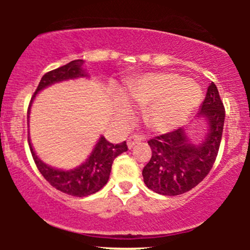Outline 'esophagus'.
Returning <instances> with one entry per match:
<instances>
[{
	"label": "esophagus",
	"mask_w": 250,
	"mask_h": 250,
	"mask_svg": "<svg viewBox=\"0 0 250 250\" xmlns=\"http://www.w3.org/2000/svg\"><path fill=\"white\" fill-rule=\"evenodd\" d=\"M141 141V138L138 137V135H132V137L128 138L127 140V145H128V148H132L134 147L135 145H138Z\"/></svg>",
	"instance_id": "obj_1"
}]
</instances>
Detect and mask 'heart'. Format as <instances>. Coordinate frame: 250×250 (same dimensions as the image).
<instances>
[{"label": "heart", "mask_w": 250, "mask_h": 250, "mask_svg": "<svg viewBox=\"0 0 250 250\" xmlns=\"http://www.w3.org/2000/svg\"><path fill=\"white\" fill-rule=\"evenodd\" d=\"M125 97L116 95V109L129 115L128 102L144 109V120L148 127L167 133L183 125L200 105L201 89L195 82L172 72H151L125 87Z\"/></svg>", "instance_id": "b5f03b06"}]
</instances>
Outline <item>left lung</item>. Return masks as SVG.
<instances>
[{
    "instance_id": "1",
    "label": "left lung",
    "mask_w": 250,
    "mask_h": 250,
    "mask_svg": "<svg viewBox=\"0 0 250 250\" xmlns=\"http://www.w3.org/2000/svg\"><path fill=\"white\" fill-rule=\"evenodd\" d=\"M197 118L206 122V133L201 141L193 143L186 128L148 140L152 156L144 167L143 176L150 190L163 196L181 195L197 186L210 172L225 121V109L214 82L207 89Z\"/></svg>"
}]
</instances>
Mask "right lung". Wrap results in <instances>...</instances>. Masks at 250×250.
I'll list each match as a JSON object with an SVG mask.
<instances>
[{"label":"right lung","mask_w":250,"mask_h":250,"mask_svg":"<svg viewBox=\"0 0 250 250\" xmlns=\"http://www.w3.org/2000/svg\"><path fill=\"white\" fill-rule=\"evenodd\" d=\"M83 60L77 59L72 60L69 64L60 66L58 69L52 70L47 72L41 78L35 92L34 97L31 98V103L29 105L27 111V117H30V107L32 102L36 98L37 93L41 92L44 88L54 84V83L62 82V81L76 80L81 77H89L85 70L83 69ZM30 150H31L32 157L37 168L41 172L43 178L48 183L62 192L67 195L75 196V197H84L92 193L98 192L102 188H104L110 178L111 167H112L113 160L121 153L125 152L128 150L125 141L121 144H111L105 139L104 137H100L98 143L95 144L94 148L92 150L90 155L87 160L74 169H58V168L48 166L35 152L32 147L31 140L29 139Z\"/></svg>","instance_id":"right-lung-1"}]
</instances>
